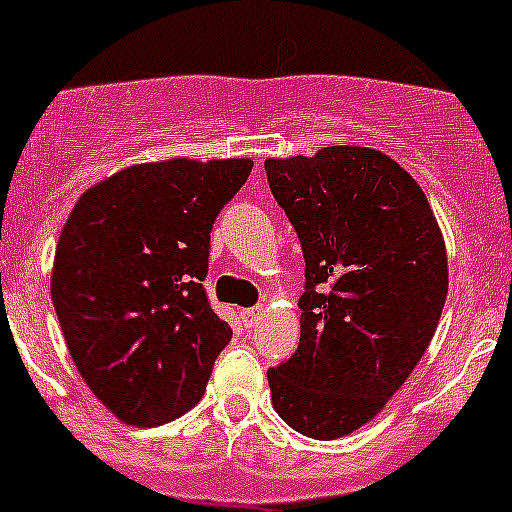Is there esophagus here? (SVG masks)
I'll return each instance as SVG.
<instances>
[{"label":"esophagus","mask_w":512,"mask_h":512,"mask_svg":"<svg viewBox=\"0 0 512 512\" xmlns=\"http://www.w3.org/2000/svg\"><path fill=\"white\" fill-rule=\"evenodd\" d=\"M261 312H264L261 307H246V310H241L243 325H246V328H253V325L261 320Z\"/></svg>","instance_id":"esophagus-1"}]
</instances>
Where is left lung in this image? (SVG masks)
Here are the masks:
<instances>
[{
	"label": "left lung",
	"instance_id": "left-lung-1",
	"mask_svg": "<svg viewBox=\"0 0 512 512\" xmlns=\"http://www.w3.org/2000/svg\"><path fill=\"white\" fill-rule=\"evenodd\" d=\"M264 166L305 256L300 346L266 374L271 402L297 433L333 441L369 423L425 354L449 292L446 243L387 153L328 146Z\"/></svg>",
	"mask_w": 512,
	"mask_h": 512
}]
</instances>
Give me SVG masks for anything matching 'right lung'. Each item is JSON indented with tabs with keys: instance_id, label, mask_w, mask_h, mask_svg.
I'll return each instance as SVG.
<instances>
[{
	"instance_id": "1",
	"label": "right lung",
	"mask_w": 512,
	"mask_h": 512,
	"mask_svg": "<svg viewBox=\"0 0 512 512\" xmlns=\"http://www.w3.org/2000/svg\"><path fill=\"white\" fill-rule=\"evenodd\" d=\"M251 169V158L128 166L63 225L53 307L76 369L122 423L151 428L200 402L233 336L202 287L210 230Z\"/></svg>"
}]
</instances>
